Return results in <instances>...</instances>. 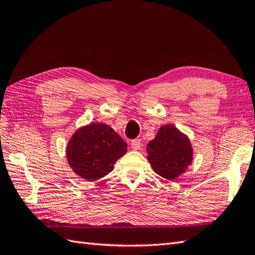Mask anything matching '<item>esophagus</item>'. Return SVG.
Masks as SVG:
<instances>
[{"mask_svg": "<svg viewBox=\"0 0 255 255\" xmlns=\"http://www.w3.org/2000/svg\"><path fill=\"white\" fill-rule=\"evenodd\" d=\"M141 145H142L141 141H140V140H138V139H134L131 141V149L132 150H140V149H141Z\"/></svg>", "mask_w": 255, "mask_h": 255, "instance_id": "34e87169", "label": "esophagus"}]
</instances>
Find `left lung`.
I'll use <instances>...</instances> for the list:
<instances>
[{"instance_id":"left-lung-1","label":"left lung","mask_w":255,"mask_h":255,"mask_svg":"<svg viewBox=\"0 0 255 255\" xmlns=\"http://www.w3.org/2000/svg\"><path fill=\"white\" fill-rule=\"evenodd\" d=\"M147 152L153 171L170 181L183 174L193 161L191 141L173 125L159 129L156 137L147 144Z\"/></svg>"}]
</instances>
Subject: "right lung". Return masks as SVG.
Here are the masks:
<instances>
[{
	"mask_svg": "<svg viewBox=\"0 0 255 255\" xmlns=\"http://www.w3.org/2000/svg\"><path fill=\"white\" fill-rule=\"evenodd\" d=\"M127 152V143L108 125L91 123L79 128L69 140L67 159L75 174L93 182L114 169Z\"/></svg>",
	"mask_w": 255,
	"mask_h": 255,
	"instance_id": "add662e5",
	"label": "right lung"
}]
</instances>
